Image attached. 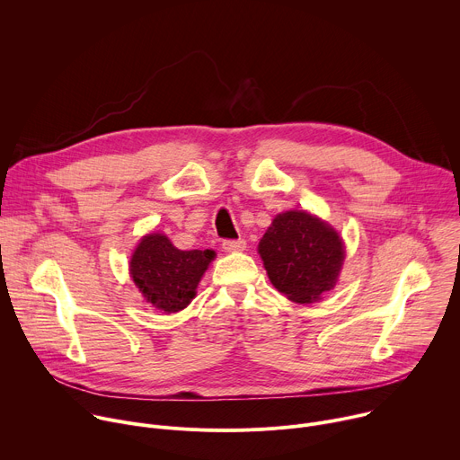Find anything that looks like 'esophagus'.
<instances>
[{"label": "esophagus", "instance_id": "esophagus-1", "mask_svg": "<svg viewBox=\"0 0 460 460\" xmlns=\"http://www.w3.org/2000/svg\"><path fill=\"white\" fill-rule=\"evenodd\" d=\"M223 248H225V252H243L246 248V241L244 239H225Z\"/></svg>", "mask_w": 460, "mask_h": 460}]
</instances>
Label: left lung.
Here are the masks:
<instances>
[{
	"label": "left lung",
	"instance_id": "left-lung-1",
	"mask_svg": "<svg viewBox=\"0 0 460 460\" xmlns=\"http://www.w3.org/2000/svg\"><path fill=\"white\" fill-rule=\"evenodd\" d=\"M258 252L270 283L301 305L318 301L334 288L345 260L338 232L305 210L278 214Z\"/></svg>",
	"mask_w": 460,
	"mask_h": 460
}]
</instances>
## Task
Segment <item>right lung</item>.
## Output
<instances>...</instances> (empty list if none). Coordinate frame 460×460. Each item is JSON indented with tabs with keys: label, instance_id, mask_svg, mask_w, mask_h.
Masks as SVG:
<instances>
[{
	"label": "right lung",
	"instance_id": "right-lung-1",
	"mask_svg": "<svg viewBox=\"0 0 460 460\" xmlns=\"http://www.w3.org/2000/svg\"><path fill=\"white\" fill-rule=\"evenodd\" d=\"M214 258V250H179L164 234H147L133 252L129 274L149 305L172 314L188 307Z\"/></svg>",
	"mask_w": 460,
	"mask_h": 460
}]
</instances>
